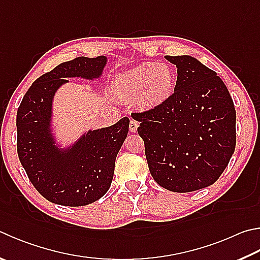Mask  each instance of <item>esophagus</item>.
Masks as SVG:
<instances>
[{"instance_id": "1", "label": "esophagus", "mask_w": 260, "mask_h": 260, "mask_svg": "<svg viewBox=\"0 0 260 260\" xmlns=\"http://www.w3.org/2000/svg\"><path fill=\"white\" fill-rule=\"evenodd\" d=\"M138 127H139V122L134 120V119H131V121H129V131L131 132H136V131H138Z\"/></svg>"}]
</instances>
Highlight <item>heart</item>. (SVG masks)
I'll return each instance as SVG.
<instances>
[{
    "mask_svg": "<svg viewBox=\"0 0 260 260\" xmlns=\"http://www.w3.org/2000/svg\"><path fill=\"white\" fill-rule=\"evenodd\" d=\"M176 84V73L171 64L146 62L118 76L115 92L126 99L139 96L144 109L161 106L172 96Z\"/></svg>",
    "mask_w": 260,
    "mask_h": 260,
    "instance_id": "1",
    "label": "heart"
}]
</instances>
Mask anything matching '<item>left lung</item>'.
<instances>
[{"label":"left lung","mask_w":260,"mask_h":260,"mask_svg":"<svg viewBox=\"0 0 260 260\" xmlns=\"http://www.w3.org/2000/svg\"><path fill=\"white\" fill-rule=\"evenodd\" d=\"M176 66L174 93L161 106L133 112L149 171L160 186L192 192L214 184L237 144L234 103L219 76L190 55H166Z\"/></svg>","instance_id":"8db88e82"}]
</instances>
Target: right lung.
<instances>
[{
  "label": "right lung",
  "mask_w": 260,
  "mask_h": 260,
  "mask_svg": "<svg viewBox=\"0 0 260 260\" xmlns=\"http://www.w3.org/2000/svg\"><path fill=\"white\" fill-rule=\"evenodd\" d=\"M106 56H78L39 77L17 111L18 157L32 185L56 205L79 207L96 201L111 185L118 151L128 133L127 117L106 128L89 131L72 149L61 152L50 134L52 100L67 77L95 78Z\"/></svg>",
  "instance_id": "add662e5"
}]
</instances>
